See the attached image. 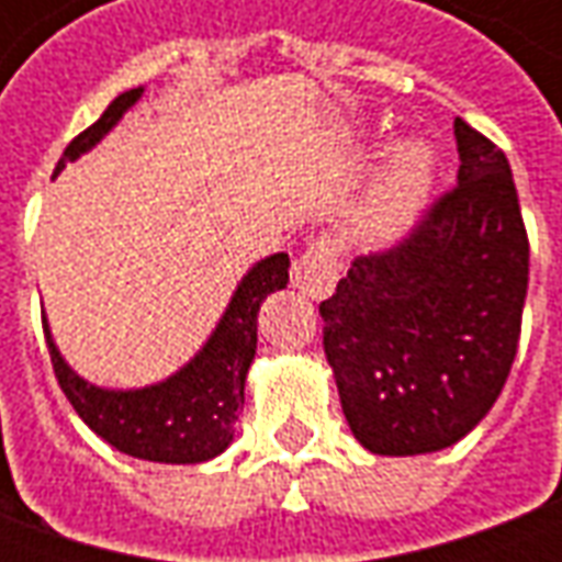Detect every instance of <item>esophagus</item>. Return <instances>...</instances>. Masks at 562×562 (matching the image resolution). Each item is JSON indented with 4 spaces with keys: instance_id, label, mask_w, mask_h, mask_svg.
<instances>
[{
    "instance_id": "1",
    "label": "esophagus",
    "mask_w": 562,
    "mask_h": 562,
    "mask_svg": "<svg viewBox=\"0 0 562 562\" xmlns=\"http://www.w3.org/2000/svg\"><path fill=\"white\" fill-rule=\"evenodd\" d=\"M340 280V252L330 240H316L304 249V256L294 261L292 282L306 297H328Z\"/></svg>"
}]
</instances>
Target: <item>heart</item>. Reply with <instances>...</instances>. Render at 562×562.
<instances>
[{"label": "heart", "mask_w": 562, "mask_h": 562, "mask_svg": "<svg viewBox=\"0 0 562 562\" xmlns=\"http://www.w3.org/2000/svg\"><path fill=\"white\" fill-rule=\"evenodd\" d=\"M436 156L422 138H406L379 165L358 210V228L370 244L391 246L413 232L430 201Z\"/></svg>", "instance_id": "heart-1"}]
</instances>
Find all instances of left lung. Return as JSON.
<instances>
[{"label": "left lung", "mask_w": 562, "mask_h": 562, "mask_svg": "<svg viewBox=\"0 0 562 562\" xmlns=\"http://www.w3.org/2000/svg\"><path fill=\"white\" fill-rule=\"evenodd\" d=\"M458 186L391 252L355 258L318 304L352 436L373 454L454 446L506 385L530 244L503 149L454 120Z\"/></svg>", "instance_id": "left-lung-1"}]
</instances>
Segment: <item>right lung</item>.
I'll return each mask as SVG.
<instances>
[{
	"mask_svg": "<svg viewBox=\"0 0 562 562\" xmlns=\"http://www.w3.org/2000/svg\"><path fill=\"white\" fill-rule=\"evenodd\" d=\"M140 95L144 87L116 95L108 111L68 144L54 177L66 168V161L90 153L140 102ZM289 265L292 261L285 252L256 261L237 282L232 301L204 346L171 376L144 389H104L75 373L54 342L44 316V337L59 389L66 391L68 403L92 434H99L108 446L128 458L153 463L213 460L232 446L234 424L244 409L246 376L256 361L258 310L268 294L289 285Z\"/></svg>",
	"mask_w": 562,
	"mask_h": 562,
	"instance_id": "obj_1",
	"label": "right lung"
}]
</instances>
